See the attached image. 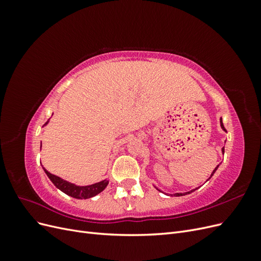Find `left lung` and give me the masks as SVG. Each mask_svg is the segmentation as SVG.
I'll list each match as a JSON object with an SVG mask.
<instances>
[{
	"mask_svg": "<svg viewBox=\"0 0 261 261\" xmlns=\"http://www.w3.org/2000/svg\"><path fill=\"white\" fill-rule=\"evenodd\" d=\"M220 126H221V128H222L224 132H226V129L224 128V125H223V122H222V117H221L220 118ZM222 153L224 154V147L222 148ZM218 168H219V165H217V167H216V169L215 170H213L212 171V173H211V175H210V177L207 179V180H209L211 177H212V175L213 174H215V173H216V171L218 170ZM155 187V186H154ZM199 188V187H198ZM198 188H195V189H192V191H189V192H186V193H175V194H173V196H175V197H179V196H185V195H188V194H191V193H193V192H195L196 191V189H198ZM155 189H158V191H159V192H161V193H163L162 191H161V189H159V188H158V187H155ZM163 194H165V193H163Z\"/></svg>",
	"mask_w": 261,
	"mask_h": 261,
	"instance_id": "8db88e82",
	"label": "left lung"
}]
</instances>
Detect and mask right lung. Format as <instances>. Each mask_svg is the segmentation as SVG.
Instances as JSON below:
<instances>
[{"mask_svg":"<svg viewBox=\"0 0 261 261\" xmlns=\"http://www.w3.org/2000/svg\"><path fill=\"white\" fill-rule=\"evenodd\" d=\"M49 121H50V118L45 122V124L43 126L48 125ZM42 169L44 170L45 174L48 175V177L50 178V180L54 184L55 187L59 188L61 192H63L70 197H73V198H76V199L91 198V197H94L96 195L100 194L102 191H105V188L109 184V179H103V180H100V181H98V183H94L91 185H86V186L76 185V184L70 183V181H67L57 175L51 174V173L49 171H46L43 167H42Z\"/></svg>","mask_w":261,"mask_h":261,"instance_id":"obj_1","label":"right lung"}]
</instances>
